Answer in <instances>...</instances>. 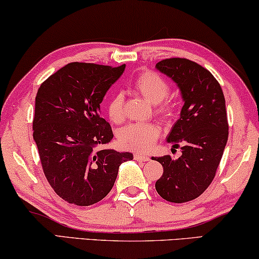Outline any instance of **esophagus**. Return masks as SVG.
<instances>
[{"instance_id": "obj_1", "label": "esophagus", "mask_w": 259, "mask_h": 259, "mask_svg": "<svg viewBox=\"0 0 259 259\" xmlns=\"http://www.w3.org/2000/svg\"><path fill=\"white\" fill-rule=\"evenodd\" d=\"M134 160H137V161H148V160H150V157H147V155H144V154L136 153V154H134Z\"/></svg>"}]
</instances>
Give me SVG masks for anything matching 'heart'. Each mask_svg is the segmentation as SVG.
I'll return each instance as SVG.
<instances>
[{"instance_id":"obj_1","label":"heart","mask_w":259,"mask_h":259,"mask_svg":"<svg viewBox=\"0 0 259 259\" xmlns=\"http://www.w3.org/2000/svg\"><path fill=\"white\" fill-rule=\"evenodd\" d=\"M132 88L136 93L154 105V113L159 118L169 120L175 114L176 102L166 98L169 91L168 82L158 73L151 70L140 73L132 82ZM106 111L113 122L123 121V95L120 92H115L108 98ZM160 133L161 130L157 123H131L120 131L119 141L127 150L146 152L153 147Z\"/></svg>"}]
</instances>
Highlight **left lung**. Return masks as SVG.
<instances>
[{
  "instance_id": "8db88e82",
  "label": "left lung",
  "mask_w": 259,
  "mask_h": 259,
  "mask_svg": "<svg viewBox=\"0 0 259 259\" xmlns=\"http://www.w3.org/2000/svg\"><path fill=\"white\" fill-rule=\"evenodd\" d=\"M155 68L175 81L184 101L180 118L167 136V143L173 148L180 146L182 155L152 157L164 167L155 190L165 200L186 203L212 183L228 143L224 94L215 77L191 60L165 59Z\"/></svg>"
}]
</instances>
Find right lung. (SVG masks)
Returning <instances> with one entry per match:
<instances>
[{
  "label": "right lung",
  "instance_id": "1",
  "mask_svg": "<svg viewBox=\"0 0 259 259\" xmlns=\"http://www.w3.org/2000/svg\"><path fill=\"white\" fill-rule=\"evenodd\" d=\"M125 65L72 62L48 77L35 98L33 137L45 176L67 203L88 206L107 196L130 152L100 148L113 139L100 104Z\"/></svg>",
  "mask_w": 259,
  "mask_h": 259
}]
</instances>
